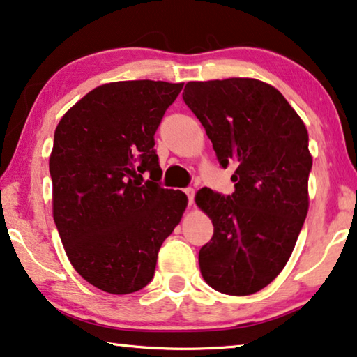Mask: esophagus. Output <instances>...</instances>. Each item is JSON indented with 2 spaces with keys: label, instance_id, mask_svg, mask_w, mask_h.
<instances>
[{
  "label": "esophagus",
  "instance_id": "34e87169",
  "mask_svg": "<svg viewBox=\"0 0 357 357\" xmlns=\"http://www.w3.org/2000/svg\"><path fill=\"white\" fill-rule=\"evenodd\" d=\"M185 195L188 196L190 206H193V202H195V190H193V188H186V190H185Z\"/></svg>",
  "mask_w": 357,
  "mask_h": 357
}]
</instances>
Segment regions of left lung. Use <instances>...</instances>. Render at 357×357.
I'll return each instance as SVG.
<instances>
[{"label": "left lung", "instance_id": "8db88e82", "mask_svg": "<svg viewBox=\"0 0 357 357\" xmlns=\"http://www.w3.org/2000/svg\"><path fill=\"white\" fill-rule=\"evenodd\" d=\"M183 100L220 166L238 164L231 196L209 188L195 196L213 225L201 274L217 292L255 294L286 266L308 213V130L276 87L254 78L190 81Z\"/></svg>", "mask_w": 357, "mask_h": 357}]
</instances>
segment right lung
<instances>
[{"label":"right lung","instance_id":"right-lung-1","mask_svg":"<svg viewBox=\"0 0 357 357\" xmlns=\"http://www.w3.org/2000/svg\"><path fill=\"white\" fill-rule=\"evenodd\" d=\"M183 83L102 84L60 119L49 156L52 215L76 271L103 292L124 295L153 279L164 239L188 197L161 188L155 132ZM151 172L146 183L142 173Z\"/></svg>","mask_w":357,"mask_h":357}]
</instances>
